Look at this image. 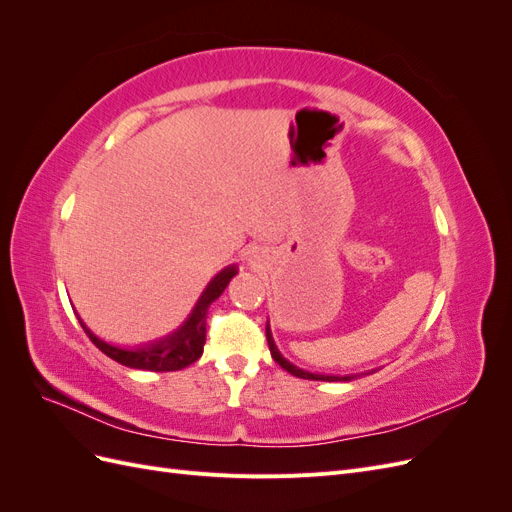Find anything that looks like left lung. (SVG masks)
Instances as JSON below:
<instances>
[{"label":"left lung","mask_w":512,"mask_h":512,"mask_svg":"<svg viewBox=\"0 0 512 512\" xmlns=\"http://www.w3.org/2000/svg\"><path fill=\"white\" fill-rule=\"evenodd\" d=\"M267 342H269V350H271V356H273V361L280 365V367H284L288 374H292V376H297V378H305V380H324V382H337V380H344V382H350L354 376H322V374H312V371H303V369H299L297 365H292L290 361H286L284 356L280 354V350H277V346H275V342H273V337H271V331H269V324H267Z\"/></svg>","instance_id":"left-lung-1"}]
</instances>
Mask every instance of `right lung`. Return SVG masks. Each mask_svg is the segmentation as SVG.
Wrapping results in <instances>:
<instances>
[{
    "instance_id": "obj_1",
    "label": "right lung",
    "mask_w": 512,
    "mask_h": 512,
    "mask_svg": "<svg viewBox=\"0 0 512 512\" xmlns=\"http://www.w3.org/2000/svg\"><path fill=\"white\" fill-rule=\"evenodd\" d=\"M237 275V267L230 265L222 269L218 275L213 277L205 292L200 294L198 303L194 305L192 314L188 316L177 331L170 335L156 339V342H149L145 346L123 350L117 346H111L98 339L94 333H91L85 322L81 320V327L85 329L87 337L96 344L106 356H111L113 361L132 367V369H147V371H177L192 365L194 361L200 359L205 346V337H207V314H209V305L220 297L224 288L232 277Z\"/></svg>"
}]
</instances>
